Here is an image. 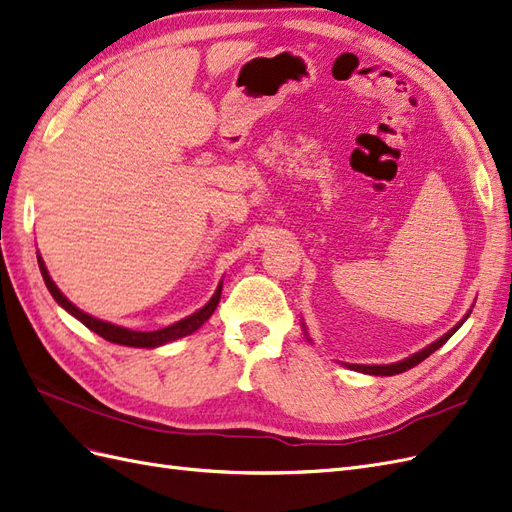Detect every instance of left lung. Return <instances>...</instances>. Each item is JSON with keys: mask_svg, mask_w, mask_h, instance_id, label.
I'll list each match as a JSON object with an SVG mask.
<instances>
[{"mask_svg": "<svg viewBox=\"0 0 512 512\" xmlns=\"http://www.w3.org/2000/svg\"><path fill=\"white\" fill-rule=\"evenodd\" d=\"M472 314V309L470 312L463 316V320H459L455 327L448 331V333H444L440 339H436V342L433 344H429L427 348H423V350H418V352H414L412 356H408V359H404V361H399V363H391V365H354V363H344L348 369H354V371H361V374H369V376H395V374H401V371H408V369H412L414 365H418L421 361H425L429 354H433L436 352L438 348H442L448 339H451L455 333H457V329L461 327L463 322L468 320V316ZM307 337V335H305ZM307 342H309V337H307Z\"/></svg>", "mask_w": 512, "mask_h": 512, "instance_id": "8db88e82", "label": "left lung"}]
</instances>
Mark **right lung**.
Here are the masks:
<instances>
[{"label": "right lung", "mask_w": 512, "mask_h": 512, "mask_svg": "<svg viewBox=\"0 0 512 512\" xmlns=\"http://www.w3.org/2000/svg\"><path fill=\"white\" fill-rule=\"evenodd\" d=\"M38 267H40V273H42V280H44L46 288H49V292L53 294V299L61 307H64L68 314H72L76 320H81L87 329H91L94 333H98L100 337H104L106 342H113V344H119V346L158 348V346L175 342V339H179V337L192 335L194 331H198L211 318V314L215 312V307H218L220 297H222V282H220L218 290H215V294L209 299V303L205 307H200L198 312H194L192 316L183 318V320H179L175 324H170V327L158 329V331H132V329L117 327V324H111V322H104V320H98L94 316H89V314L81 312V309L76 307L74 303H70L66 299V294L61 292L55 286V282L51 280V275H49V271H46V265H44V260H42L40 254H38Z\"/></svg>", "instance_id": "1"}]
</instances>
